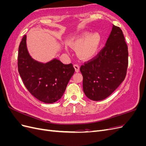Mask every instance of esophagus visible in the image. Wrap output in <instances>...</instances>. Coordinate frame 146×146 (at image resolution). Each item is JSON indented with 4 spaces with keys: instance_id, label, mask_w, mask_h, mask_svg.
Masks as SVG:
<instances>
[{
    "instance_id": "1",
    "label": "esophagus",
    "mask_w": 146,
    "mask_h": 146,
    "mask_svg": "<svg viewBox=\"0 0 146 146\" xmlns=\"http://www.w3.org/2000/svg\"><path fill=\"white\" fill-rule=\"evenodd\" d=\"M74 68H75V70H76V71L77 72H78L79 71H80V66H79L78 64H75L74 65Z\"/></svg>"
}]
</instances>
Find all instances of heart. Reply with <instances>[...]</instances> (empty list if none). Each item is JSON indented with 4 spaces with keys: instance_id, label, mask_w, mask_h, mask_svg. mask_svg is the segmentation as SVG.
Returning a JSON list of instances; mask_svg holds the SVG:
<instances>
[{
    "instance_id": "1",
    "label": "heart",
    "mask_w": 146,
    "mask_h": 146,
    "mask_svg": "<svg viewBox=\"0 0 146 146\" xmlns=\"http://www.w3.org/2000/svg\"><path fill=\"white\" fill-rule=\"evenodd\" d=\"M68 44L77 50V55L80 58L89 60L94 56L99 50L100 36L97 33L90 35L89 32H83L70 39Z\"/></svg>"
}]
</instances>
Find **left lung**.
Returning a JSON list of instances; mask_svg holds the SVG:
<instances>
[{
  "mask_svg": "<svg viewBox=\"0 0 146 146\" xmlns=\"http://www.w3.org/2000/svg\"><path fill=\"white\" fill-rule=\"evenodd\" d=\"M128 56L122 31L113 25L105 46L95 58L80 67L83 89L88 98L102 100L117 89L126 76Z\"/></svg>",
  "mask_w": 146,
  "mask_h": 146,
  "instance_id": "1",
  "label": "left lung"
}]
</instances>
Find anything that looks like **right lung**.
Instances as JSON below:
<instances>
[{
	"mask_svg": "<svg viewBox=\"0 0 146 146\" xmlns=\"http://www.w3.org/2000/svg\"><path fill=\"white\" fill-rule=\"evenodd\" d=\"M26 39L24 35L19 47L17 66L20 76L35 98L44 103H54L63 96L73 76V65L64 64L56 58L46 63L35 60L29 54Z\"/></svg>",
	"mask_w": 146,
	"mask_h": 146,
	"instance_id": "1",
	"label": "right lung"
}]
</instances>
